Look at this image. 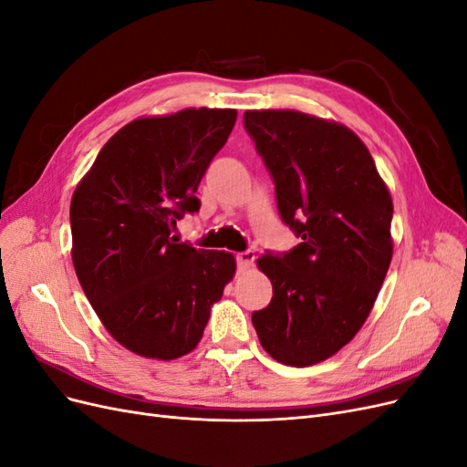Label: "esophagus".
I'll return each mask as SVG.
<instances>
[{
    "instance_id": "esophagus-1",
    "label": "esophagus",
    "mask_w": 467,
    "mask_h": 467,
    "mask_svg": "<svg viewBox=\"0 0 467 467\" xmlns=\"http://www.w3.org/2000/svg\"><path fill=\"white\" fill-rule=\"evenodd\" d=\"M235 261H237L239 271H247V268H251V266H253V263H255V253H253V251L237 253V255H235Z\"/></svg>"
}]
</instances>
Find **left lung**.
<instances>
[{"label":"left lung","instance_id":"obj_1","mask_svg":"<svg viewBox=\"0 0 467 467\" xmlns=\"http://www.w3.org/2000/svg\"><path fill=\"white\" fill-rule=\"evenodd\" d=\"M245 129L302 244L263 255L273 300L251 317L263 348L288 366L327 360L370 316L393 255V202L362 140L300 110H245Z\"/></svg>","mask_w":467,"mask_h":467}]
</instances>
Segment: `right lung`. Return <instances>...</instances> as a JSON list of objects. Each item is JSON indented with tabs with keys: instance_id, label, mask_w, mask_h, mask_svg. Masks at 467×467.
Returning <instances> with one entry per match:
<instances>
[{
	"instance_id": "add662e5",
	"label": "right lung",
	"mask_w": 467,
	"mask_h": 467,
	"mask_svg": "<svg viewBox=\"0 0 467 467\" xmlns=\"http://www.w3.org/2000/svg\"><path fill=\"white\" fill-rule=\"evenodd\" d=\"M235 109H182L129 122L99 151L69 204L72 261L117 343L175 360L201 343L210 307L235 275L228 251L173 235L196 212L201 179L228 140Z\"/></svg>"
}]
</instances>
